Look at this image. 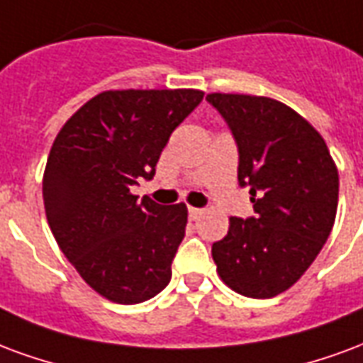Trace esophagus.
<instances>
[{"mask_svg": "<svg viewBox=\"0 0 363 363\" xmlns=\"http://www.w3.org/2000/svg\"><path fill=\"white\" fill-rule=\"evenodd\" d=\"M187 213H189V218H191V220H197L201 214H203V208L189 207V208H187Z\"/></svg>", "mask_w": 363, "mask_h": 363, "instance_id": "1", "label": "esophagus"}]
</instances>
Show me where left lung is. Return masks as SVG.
I'll use <instances>...</instances> for the list:
<instances>
[{
    "label": "left lung",
    "instance_id": "8db88e82",
    "mask_svg": "<svg viewBox=\"0 0 363 363\" xmlns=\"http://www.w3.org/2000/svg\"><path fill=\"white\" fill-rule=\"evenodd\" d=\"M238 147V184L250 187L255 216L230 218L213 243L220 279L265 300L292 286L329 238L338 205V172L323 137L272 98L208 94Z\"/></svg>",
    "mask_w": 363,
    "mask_h": 363
}]
</instances>
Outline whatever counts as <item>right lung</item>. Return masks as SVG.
I'll return each instance as SVG.
<instances>
[{"instance_id": "right-lung-1", "label": "right lung", "mask_w": 363, "mask_h": 363, "mask_svg": "<svg viewBox=\"0 0 363 363\" xmlns=\"http://www.w3.org/2000/svg\"><path fill=\"white\" fill-rule=\"evenodd\" d=\"M203 92L108 91L77 110L48 156L42 197L55 242L83 280L116 303L162 292L187 207L131 195L152 179L172 131Z\"/></svg>"}]
</instances>
